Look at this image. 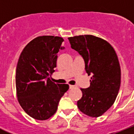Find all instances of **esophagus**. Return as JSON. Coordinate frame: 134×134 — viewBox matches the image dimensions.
Returning a JSON list of instances; mask_svg holds the SVG:
<instances>
[{
  "mask_svg": "<svg viewBox=\"0 0 134 134\" xmlns=\"http://www.w3.org/2000/svg\"><path fill=\"white\" fill-rule=\"evenodd\" d=\"M69 87H70V89H72V88H75L76 86H74V85H69Z\"/></svg>",
  "mask_w": 134,
  "mask_h": 134,
  "instance_id": "1",
  "label": "esophagus"
}]
</instances>
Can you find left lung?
Wrapping results in <instances>:
<instances>
[{"mask_svg": "<svg viewBox=\"0 0 134 134\" xmlns=\"http://www.w3.org/2000/svg\"><path fill=\"white\" fill-rule=\"evenodd\" d=\"M71 48L85 60V70L92 75L90 86L81 88L78 108L86 115L97 118L113 105L121 84V69L115 51L109 43L92 35L68 37Z\"/></svg>", "mask_w": 134, "mask_h": 134, "instance_id": "8db88e82", "label": "left lung"}]
</instances>
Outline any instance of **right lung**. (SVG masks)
Instances as JSON below:
<instances>
[{"mask_svg":"<svg viewBox=\"0 0 134 134\" xmlns=\"http://www.w3.org/2000/svg\"><path fill=\"white\" fill-rule=\"evenodd\" d=\"M62 37H37L22 51L16 66L15 82L17 99L27 114L46 120L56 112L59 101L69 88L66 84L50 80L55 72L57 54L64 49Z\"/></svg>","mask_w":134,"mask_h":134,"instance_id":"obj_1","label":"right lung"}]
</instances>
